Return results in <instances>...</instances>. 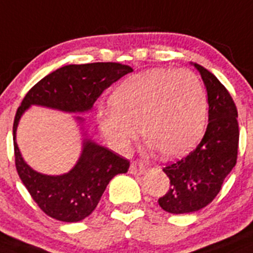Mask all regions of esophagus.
Segmentation results:
<instances>
[{
    "mask_svg": "<svg viewBox=\"0 0 253 253\" xmlns=\"http://www.w3.org/2000/svg\"><path fill=\"white\" fill-rule=\"evenodd\" d=\"M146 170L145 164H144L143 160H135L130 164V168H129V172L133 175H141L144 174Z\"/></svg>",
    "mask_w": 253,
    "mask_h": 253,
    "instance_id": "obj_1",
    "label": "esophagus"
}]
</instances>
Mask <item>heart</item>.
Wrapping results in <instances>:
<instances>
[{
	"instance_id": "obj_1",
	"label": "heart",
	"mask_w": 253,
	"mask_h": 253,
	"mask_svg": "<svg viewBox=\"0 0 253 253\" xmlns=\"http://www.w3.org/2000/svg\"><path fill=\"white\" fill-rule=\"evenodd\" d=\"M112 108L98 110L100 131L110 145L126 151L135 128L165 158L191 150L204 134L205 88L189 69L156 68L123 82L110 97Z\"/></svg>"
}]
</instances>
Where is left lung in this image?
<instances>
[{
  "instance_id": "obj_1",
  "label": "left lung",
  "mask_w": 253,
  "mask_h": 253,
  "mask_svg": "<svg viewBox=\"0 0 253 253\" xmlns=\"http://www.w3.org/2000/svg\"><path fill=\"white\" fill-rule=\"evenodd\" d=\"M206 85L209 124L195 150L168 163L170 180L167 194L158 200L170 213H189L208 206L220 192L223 180L236 165L239 153L237 108L222 83L211 72L195 63Z\"/></svg>"
}]
</instances>
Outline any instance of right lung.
<instances>
[{
  "label": "right lung",
  "mask_w": 253,
  "mask_h": 253,
  "mask_svg": "<svg viewBox=\"0 0 253 253\" xmlns=\"http://www.w3.org/2000/svg\"><path fill=\"white\" fill-rule=\"evenodd\" d=\"M130 72L131 67L114 62L64 66L41 79L23 98L13 122L14 164L23 185L45 215L63 222L85 218L97 208L110 180L128 171L130 163L84 139L81 158L71 171L59 176L40 174L26 164L17 146L16 130L21 115L33 104L69 113L90 110L104 89Z\"/></svg>",
  "instance_id": "obj_1"
}]
</instances>
